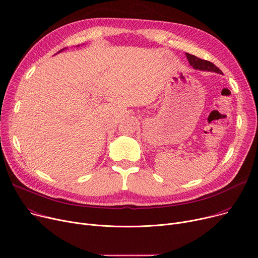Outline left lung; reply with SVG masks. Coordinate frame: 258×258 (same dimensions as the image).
<instances>
[{
	"mask_svg": "<svg viewBox=\"0 0 258 258\" xmlns=\"http://www.w3.org/2000/svg\"><path fill=\"white\" fill-rule=\"evenodd\" d=\"M186 55V58L188 60L189 64L196 69V70H200V71H207V72H215V73H218V74H222V71L216 67L214 63H211L210 61H207V60H203V59H200L198 57H196L195 55H191V54H188V53H185Z\"/></svg>",
	"mask_w": 258,
	"mask_h": 258,
	"instance_id": "8db88e82",
	"label": "left lung"
}]
</instances>
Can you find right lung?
Here are the masks:
<instances>
[{"label":"right lung","instance_id":"add662e5","mask_svg":"<svg viewBox=\"0 0 258 258\" xmlns=\"http://www.w3.org/2000/svg\"><path fill=\"white\" fill-rule=\"evenodd\" d=\"M62 51H64V49H62V50H60L58 53H60V52H62Z\"/></svg>","mask_w":258,"mask_h":258}]
</instances>
